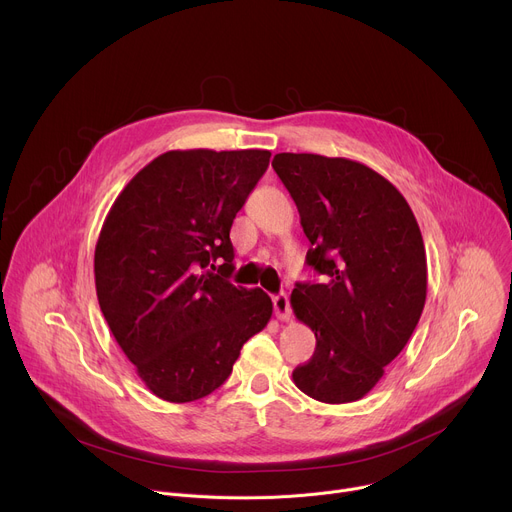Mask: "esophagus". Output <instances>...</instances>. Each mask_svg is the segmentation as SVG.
I'll return each instance as SVG.
<instances>
[{
    "mask_svg": "<svg viewBox=\"0 0 512 512\" xmlns=\"http://www.w3.org/2000/svg\"><path fill=\"white\" fill-rule=\"evenodd\" d=\"M273 310H275V316L280 320H290L292 318V308H290V298L288 294H277L273 298Z\"/></svg>",
    "mask_w": 512,
    "mask_h": 512,
    "instance_id": "34e87169",
    "label": "esophagus"
}]
</instances>
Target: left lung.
Listing matches in <instances>:
<instances>
[{
    "label": "left lung",
    "instance_id": "8db88e82",
    "mask_svg": "<svg viewBox=\"0 0 512 512\" xmlns=\"http://www.w3.org/2000/svg\"><path fill=\"white\" fill-rule=\"evenodd\" d=\"M320 284H296L290 304L316 349L294 384L327 404L361 400L408 343L427 300L421 228L394 185L345 157L277 153Z\"/></svg>",
    "mask_w": 512,
    "mask_h": 512
}]
</instances>
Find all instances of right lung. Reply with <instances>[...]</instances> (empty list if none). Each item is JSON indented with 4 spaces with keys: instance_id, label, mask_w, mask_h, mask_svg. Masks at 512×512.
<instances>
[{
    "instance_id": "add662e5",
    "label": "right lung",
    "mask_w": 512,
    "mask_h": 512,
    "mask_svg": "<svg viewBox=\"0 0 512 512\" xmlns=\"http://www.w3.org/2000/svg\"><path fill=\"white\" fill-rule=\"evenodd\" d=\"M269 151H167L112 204L94 255L108 327L161 400L194 402L224 384L241 347L267 327L271 298L237 288L230 226Z\"/></svg>"
}]
</instances>
